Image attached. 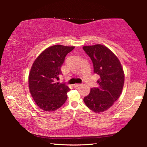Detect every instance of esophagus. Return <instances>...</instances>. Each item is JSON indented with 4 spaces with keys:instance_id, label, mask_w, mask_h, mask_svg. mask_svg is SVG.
<instances>
[{
    "instance_id": "esophagus-1",
    "label": "esophagus",
    "mask_w": 147,
    "mask_h": 147,
    "mask_svg": "<svg viewBox=\"0 0 147 147\" xmlns=\"http://www.w3.org/2000/svg\"><path fill=\"white\" fill-rule=\"evenodd\" d=\"M80 85H81L80 84H74V85H73V86L74 87V88H76V87L79 86H80Z\"/></svg>"
}]
</instances>
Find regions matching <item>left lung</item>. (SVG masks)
Returning <instances> with one entry per match:
<instances>
[{
    "instance_id": "left-lung-1",
    "label": "left lung",
    "mask_w": 147,
    "mask_h": 147,
    "mask_svg": "<svg viewBox=\"0 0 147 147\" xmlns=\"http://www.w3.org/2000/svg\"><path fill=\"white\" fill-rule=\"evenodd\" d=\"M93 64V72L100 76L98 86L91 88L83 99L85 105L96 113L103 112L119 98L124 83V73L117 57L105 45L83 46Z\"/></svg>"
}]
</instances>
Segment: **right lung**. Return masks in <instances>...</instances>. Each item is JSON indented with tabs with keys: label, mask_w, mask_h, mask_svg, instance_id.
Instances as JSON below:
<instances>
[{
	"label": "right lung",
	"mask_w": 147,
	"mask_h": 147,
	"mask_svg": "<svg viewBox=\"0 0 147 147\" xmlns=\"http://www.w3.org/2000/svg\"><path fill=\"white\" fill-rule=\"evenodd\" d=\"M74 46L55 45L45 49L33 62L29 73L28 86L37 106L46 112L56 111L67 98L69 88L57 82L65 56Z\"/></svg>",
	"instance_id": "1"
}]
</instances>
